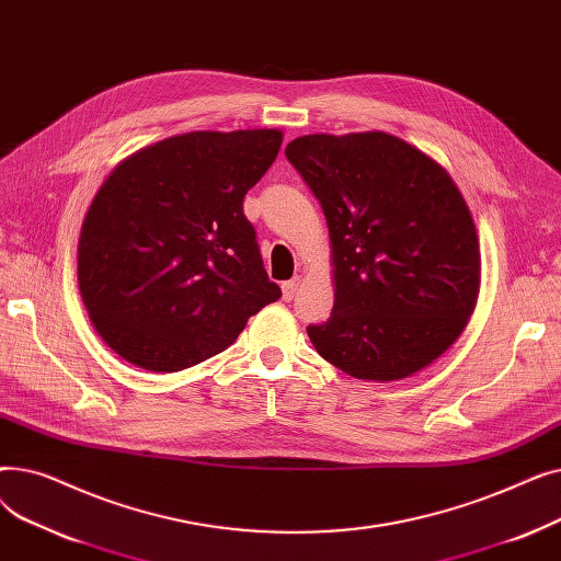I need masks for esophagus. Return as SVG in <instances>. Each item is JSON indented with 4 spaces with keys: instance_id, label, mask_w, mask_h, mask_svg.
<instances>
[{
    "instance_id": "1",
    "label": "esophagus",
    "mask_w": 561,
    "mask_h": 561,
    "mask_svg": "<svg viewBox=\"0 0 561 561\" xmlns=\"http://www.w3.org/2000/svg\"><path fill=\"white\" fill-rule=\"evenodd\" d=\"M298 286H300V277H293L290 282H284V284H282V298H284L286 302L296 298Z\"/></svg>"
}]
</instances>
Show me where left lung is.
<instances>
[{
  "mask_svg": "<svg viewBox=\"0 0 561 561\" xmlns=\"http://www.w3.org/2000/svg\"><path fill=\"white\" fill-rule=\"evenodd\" d=\"M330 227L334 309L307 334L357 379L430 366L476 309L480 243L453 176L385 131L311 134L286 145Z\"/></svg>",
  "mask_w": 561,
  "mask_h": 561,
  "instance_id": "1",
  "label": "left lung"
}]
</instances>
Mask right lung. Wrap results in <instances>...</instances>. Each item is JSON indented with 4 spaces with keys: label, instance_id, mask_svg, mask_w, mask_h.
<instances>
[{
    "label": "right lung",
    "instance_id": "obj_1",
    "mask_svg": "<svg viewBox=\"0 0 561 561\" xmlns=\"http://www.w3.org/2000/svg\"><path fill=\"white\" fill-rule=\"evenodd\" d=\"M279 145V129L191 131L106 176L81 227L77 275L93 328L125 362L191 368L282 298L243 214Z\"/></svg>",
    "mask_w": 561,
    "mask_h": 561
}]
</instances>
